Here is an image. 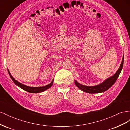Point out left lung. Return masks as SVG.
Instances as JSON below:
<instances>
[{
    "mask_svg": "<svg viewBox=\"0 0 130 130\" xmlns=\"http://www.w3.org/2000/svg\"><path fill=\"white\" fill-rule=\"evenodd\" d=\"M124 64V56L123 57V60H122L121 63L119 67V69H118L117 72L115 73L113 76L112 77H110L109 78H107V80L104 81L101 84L94 86H87L82 85L78 83L76 81H75V84L77 87L80 89L82 91L84 92H86L88 93H92V94H95V93H99L104 92L106 90H108L109 88L112 87V86L115 83L118 77L119 74L121 71L122 68H123Z\"/></svg>",
    "mask_w": 130,
    "mask_h": 130,
    "instance_id": "left-lung-1",
    "label": "left lung"
}]
</instances>
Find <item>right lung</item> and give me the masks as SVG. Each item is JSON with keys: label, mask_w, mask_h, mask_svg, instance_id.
Listing matches in <instances>:
<instances>
[{"label": "right lung", "mask_w": 130, "mask_h": 130, "mask_svg": "<svg viewBox=\"0 0 130 130\" xmlns=\"http://www.w3.org/2000/svg\"><path fill=\"white\" fill-rule=\"evenodd\" d=\"M7 70H8V73L10 75V77L11 78V79L12 80V81L14 82V83L15 85L18 86V87L21 88L22 89H23V90H25V91H26L27 92L31 93H41V92H44V90L49 89L51 87V86L53 85V84L54 80H53L52 81V82L50 83L49 85L45 86H43V87H29V86H26V85L23 84L22 83H20V82H19L18 81L15 80L14 78V77L11 75V74L10 73L9 69H7Z\"/></svg>", "instance_id": "obj_1"}]
</instances>
